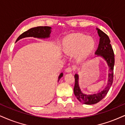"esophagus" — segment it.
Listing matches in <instances>:
<instances>
[{
	"mask_svg": "<svg viewBox=\"0 0 125 125\" xmlns=\"http://www.w3.org/2000/svg\"><path fill=\"white\" fill-rule=\"evenodd\" d=\"M65 71L66 72H68V73H69V72H71L72 71V68L71 67H68L65 69Z\"/></svg>",
	"mask_w": 125,
	"mask_h": 125,
	"instance_id": "obj_1",
	"label": "esophagus"
}]
</instances>
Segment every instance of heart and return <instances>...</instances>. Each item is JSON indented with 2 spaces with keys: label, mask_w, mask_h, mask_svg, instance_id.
<instances>
[{
  "label": "heart",
  "mask_w": 125,
  "mask_h": 125,
  "mask_svg": "<svg viewBox=\"0 0 125 125\" xmlns=\"http://www.w3.org/2000/svg\"><path fill=\"white\" fill-rule=\"evenodd\" d=\"M95 44V39L92 36L78 33L65 37L61 42V49L66 54H74L77 60L82 61L92 54Z\"/></svg>",
  "instance_id": "b5f03b06"
}]
</instances>
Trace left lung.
I'll return each instance as SVG.
<instances>
[{
	"instance_id": "8db88e82",
	"label": "left lung",
	"mask_w": 125,
	"mask_h": 125,
	"mask_svg": "<svg viewBox=\"0 0 125 125\" xmlns=\"http://www.w3.org/2000/svg\"><path fill=\"white\" fill-rule=\"evenodd\" d=\"M96 30L97 31L98 36L100 37V41L98 48L94 53L95 54L94 57H100L105 60V62H107L109 68L108 79L107 86L101 92L92 94H87L83 93L81 91L79 84V75L78 73H75V86L73 88L74 94L80 102L89 105L96 104L101 101L108 92L113 82L115 58L113 49L110 43V38L107 34H105L100 29L96 28Z\"/></svg>"
}]
</instances>
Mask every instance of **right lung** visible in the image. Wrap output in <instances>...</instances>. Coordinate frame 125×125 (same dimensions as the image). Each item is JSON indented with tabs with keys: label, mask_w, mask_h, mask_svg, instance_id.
I'll return each instance as SVG.
<instances>
[{
	"label": "right lung",
	"mask_w": 125,
	"mask_h": 125,
	"mask_svg": "<svg viewBox=\"0 0 125 125\" xmlns=\"http://www.w3.org/2000/svg\"><path fill=\"white\" fill-rule=\"evenodd\" d=\"M51 32H52V28L50 27H37L32 28L20 35L16 42L22 38H27V37H33L38 39H47L50 37ZM62 76L63 73L61 72L58 76V82Z\"/></svg>",
	"instance_id": "obj_1"
}]
</instances>
